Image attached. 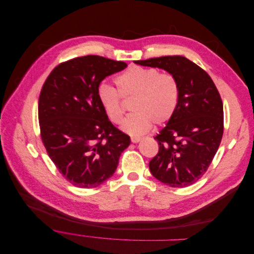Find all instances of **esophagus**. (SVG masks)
Wrapping results in <instances>:
<instances>
[{
    "mask_svg": "<svg viewBox=\"0 0 254 254\" xmlns=\"http://www.w3.org/2000/svg\"><path fill=\"white\" fill-rule=\"evenodd\" d=\"M140 140H141V138H140V137H131V141H132V143H138Z\"/></svg>",
    "mask_w": 254,
    "mask_h": 254,
    "instance_id": "1",
    "label": "esophagus"
}]
</instances>
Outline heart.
<instances>
[{
  "mask_svg": "<svg viewBox=\"0 0 254 254\" xmlns=\"http://www.w3.org/2000/svg\"><path fill=\"white\" fill-rule=\"evenodd\" d=\"M118 90L101 84L97 95L107 118L120 124L124 115L122 98H133L130 114L122 125L123 131L138 136L150 130L152 123L161 125L171 119L178 105L180 87L177 78L161 73L157 68L132 66L116 78Z\"/></svg>",
  "mask_w": 254,
  "mask_h": 254,
  "instance_id": "heart-1",
  "label": "heart"
}]
</instances>
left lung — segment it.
<instances>
[{
    "mask_svg": "<svg viewBox=\"0 0 254 254\" xmlns=\"http://www.w3.org/2000/svg\"><path fill=\"white\" fill-rule=\"evenodd\" d=\"M173 74L180 94L175 113L154 137L157 155L149 162L156 179L171 187H187L202 177L223 135V104L210 76L183 56H164L134 61Z\"/></svg>",
    "mask_w": 254,
    "mask_h": 254,
    "instance_id": "left-lung-1",
    "label": "left lung"
}]
</instances>
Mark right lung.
<instances>
[{"label": "right lung", "mask_w": 254, "mask_h": 254, "mask_svg": "<svg viewBox=\"0 0 254 254\" xmlns=\"http://www.w3.org/2000/svg\"><path fill=\"white\" fill-rule=\"evenodd\" d=\"M126 67L101 56L78 57L58 65L43 85L38 104L43 144L60 173L77 187H97L110 178L130 145L97 95L101 82Z\"/></svg>", "instance_id": "add662e5"}]
</instances>
